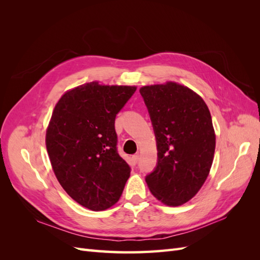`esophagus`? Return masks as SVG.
Listing matches in <instances>:
<instances>
[{
    "label": "esophagus",
    "instance_id": "obj_1",
    "mask_svg": "<svg viewBox=\"0 0 260 260\" xmlns=\"http://www.w3.org/2000/svg\"><path fill=\"white\" fill-rule=\"evenodd\" d=\"M139 159H140V155H139V154H136V155L132 156V162L135 164V165L138 162Z\"/></svg>",
    "mask_w": 260,
    "mask_h": 260
}]
</instances>
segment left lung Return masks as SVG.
I'll use <instances>...</instances> for the list:
<instances>
[{
    "label": "left lung",
    "mask_w": 260,
    "mask_h": 260,
    "mask_svg": "<svg viewBox=\"0 0 260 260\" xmlns=\"http://www.w3.org/2000/svg\"><path fill=\"white\" fill-rule=\"evenodd\" d=\"M157 142V166L145 181L155 198L180 206L201 190L216 148L210 112L204 100L174 81L140 89Z\"/></svg>",
    "instance_id": "1"
}]
</instances>
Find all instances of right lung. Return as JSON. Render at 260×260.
<instances>
[{"instance_id":"add662e5","label":"right lung","mask_w":260,"mask_h":260,"mask_svg":"<svg viewBox=\"0 0 260 260\" xmlns=\"http://www.w3.org/2000/svg\"><path fill=\"white\" fill-rule=\"evenodd\" d=\"M136 90L88 82L65 92L53 109L45 135L52 168L66 193L85 208L115 205L130 177L117 152L115 118Z\"/></svg>"}]
</instances>
